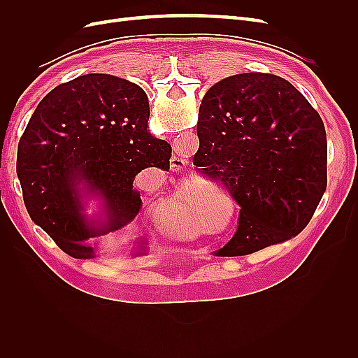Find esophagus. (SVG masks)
Here are the masks:
<instances>
[{"label": "esophagus", "mask_w": 358, "mask_h": 358, "mask_svg": "<svg viewBox=\"0 0 358 358\" xmlns=\"http://www.w3.org/2000/svg\"><path fill=\"white\" fill-rule=\"evenodd\" d=\"M170 167H171L173 171H176V173L183 171V170H185V167H187V161L183 159V158H180V157H171Z\"/></svg>", "instance_id": "esophagus-1"}]
</instances>
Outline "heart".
<instances>
[{
  "mask_svg": "<svg viewBox=\"0 0 358 358\" xmlns=\"http://www.w3.org/2000/svg\"><path fill=\"white\" fill-rule=\"evenodd\" d=\"M194 199L189 194H178L176 197L161 201L155 209V221L162 231L178 237H194L206 231L192 216Z\"/></svg>",
  "mask_w": 358,
  "mask_h": 358,
  "instance_id": "heart-1",
  "label": "heart"
}]
</instances>
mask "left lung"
<instances>
[{
  "label": "left lung",
  "mask_w": 358,
  "mask_h": 358,
  "mask_svg": "<svg viewBox=\"0 0 358 358\" xmlns=\"http://www.w3.org/2000/svg\"><path fill=\"white\" fill-rule=\"evenodd\" d=\"M194 166L239 204V227L218 257L248 255L297 236L327 188L322 119L288 80L243 73L206 92Z\"/></svg>",
  "instance_id": "obj_1"
}]
</instances>
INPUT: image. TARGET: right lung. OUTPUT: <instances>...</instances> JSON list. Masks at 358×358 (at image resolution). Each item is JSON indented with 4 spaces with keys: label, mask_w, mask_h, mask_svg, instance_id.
<instances>
[{
    "label": "right lung",
    "mask_w": 358,
    "mask_h": 358,
    "mask_svg": "<svg viewBox=\"0 0 358 358\" xmlns=\"http://www.w3.org/2000/svg\"><path fill=\"white\" fill-rule=\"evenodd\" d=\"M149 101L133 82L85 74L52 90L20 137L17 178L31 220L73 258H94L95 237L128 225L142 209L134 178L170 169L171 146L148 129ZM105 201L106 221L81 213L80 185ZM140 245V252H145Z\"/></svg>",
    "instance_id": "1"
}]
</instances>
